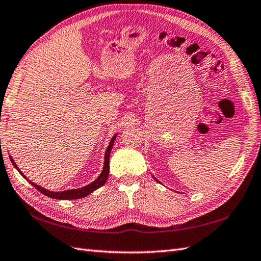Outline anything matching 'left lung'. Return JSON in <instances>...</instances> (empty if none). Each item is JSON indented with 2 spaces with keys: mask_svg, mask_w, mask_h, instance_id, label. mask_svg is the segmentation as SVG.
Masks as SVG:
<instances>
[{
  "mask_svg": "<svg viewBox=\"0 0 261 261\" xmlns=\"http://www.w3.org/2000/svg\"><path fill=\"white\" fill-rule=\"evenodd\" d=\"M154 178H155V177H154ZM155 179H156V178H155ZM156 181H158V179H156Z\"/></svg>",
  "mask_w": 261,
  "mask_h": 261,
  "instance_id": "obj_1",
  "label": "left lung"
}]
</instances>
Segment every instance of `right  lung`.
Instances as JSON below:
<instances>
[{
	"label": "right lung",
	"mask_w": 261,
	"mask_h": 261,
	"mask_svg": "<svg viewBox=\"0 0 261 261\" xmlns=\"http://www.w3.org/2000/svg\"><path fill=\"white\" fill-rule=\"evenodd\" d=\"M116 137H117V134H115L113 137L111 142H109V145L106 149L105 152V161H103V167H102V171L99 174V176H98L95 181H92L90 184L86 185V187H83V188H79V189H72V190H66V191H60V192H55V191H49L47 189L44 188H41L40 185H37L34 184L33 182H31L30 179H28V177L23 174V173L20 171L19 167H17V165L15 164L14 160L11 158L10 156V160L11 162H12L13 166L15 167V169L19 171L20 174L27 178V181H29V183H30L31 185H33L34 188H36L38 191H40L42 194L49 196V198H52V199H57V200H76V199H82V198H85V196L89 195L90 193L94 192V191H96L97 189H99L100 187H102L103 184L106 183L107 178H108V174H109V156H111V152H112V148H113V145H114V142L116 140Z\"/></svg>",
	"instance_id": "add662e5"
}]
</instances>
